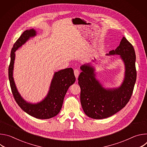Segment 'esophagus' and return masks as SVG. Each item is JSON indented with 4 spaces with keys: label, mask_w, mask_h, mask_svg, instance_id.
Returning <instances> with one entry per match:
<instances>
[{
    "label": "esophagus",
    "mask_w": 147,
    "mask_h": 147,
    "mask_svg": "<svg viewBox=\"0 0 147 147\" xmlns=\"http://www.w3.org/2000/svg\"><path fill=\"white\" fill-rule=\"evenodd\" d=\"M74 75H75V77L77 78L78 76H79V74H80V71L78 69H75L74 70Z\"/></svg>",
    "instance_id": "1"
}]
</instances>
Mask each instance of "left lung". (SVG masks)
I'll return each instance as SVG.
<instances>
[{"instance_id": "obj_1", "label": "left lung", "mask_w": 147, "mask_h": 147, "mask_svg": "<svg viewBox=\"0 0 147 147\" xmlns=\"http://www.w3.org/2000/svg\"><path fill=\"white\" fill-rule=\"evenodd\" d=\"M112 55H120L125 65L124 79L119 88H103L95 77L93 67L90 64L81 67L78 78L81 104L86 115L92 119H105L116 113L126 105L133 94L137 77L133 46L124 36L119 46L107 54Z\"/></svg>"}]
</instances>
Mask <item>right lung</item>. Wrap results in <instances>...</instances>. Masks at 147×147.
Returning a JSON list of instances; mask_svg holds the SVG:
<instances>
[{
  "label": "right lung",
  "mask_w": 147,
  "mask_h": 147,
  "mask_svg": "<svg viewBox=\"0 0 147 147\" xmlns=\"http://www.w3.org/2000/svg\"><path fill=\"white\" fill-rule=\"evenodd\" d=\"M35 35L36 31L34 29L26 30L14 43L10 53L9 78L12 94L18 105L30 116L40 119H48L56 116L60 111L65 96L69 87L76 81V77L72 68H67L56 72L52 80L48 94L44 100L35 104L24 100L18 92L13 77L14 52L24 44L30 37Z\"/></svg>",
  "instance_id": "right-lung-1"
}]
</instances>
